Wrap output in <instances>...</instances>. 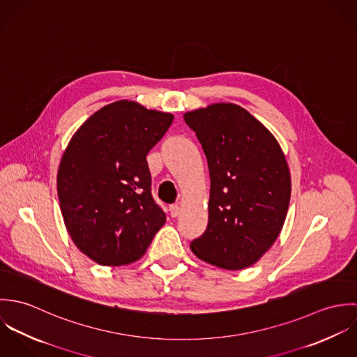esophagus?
<instances>
[{
    "mask_svg": "<svg viewBox=\"0 0 357 357\" xmlns=\"http://www.w3.org/2000/svg\"><path fill=\"white\" fill-rule=\"evenodd\" d=\"M169 210H170V215H172V217H177V215H180V211H181V208H180V206H178V204H172Z\"/></svg>",
    "mask_w": 357,
    "mask_h": 357,
    "instance_id": "obj_1",
    "label": "esophagus"
}]
</instances>
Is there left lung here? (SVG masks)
I'll return each mask as SVG.
<instances>
[{"label": "left lung", "mask_w": 357, "mask_h": 357, "mask_svg": "<svg viewBox=\"0 0 357 357\" xmlns=\"http://www.w3.org/2000/svg\"><path fill=\"white\" fill-rule=\"evenodd\" d=\"M210 173L208 222L192 253L236 271L255 264L278 239L290 204L291 178L275 136L245 108L215 102L184 114Z\"/></svg>", "instance_id": "1"}]
</instances>
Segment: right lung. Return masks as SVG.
<instances>
[{
    "instance_id": "obj_1",
    "label": "right lung",
    "mask_w": 357,
    "mask_h": 357,
    "mask_svg": "<svg viewBox=\"0 0 357 357\" xmlns=\"http://www.w3.org/2000/svg\"><path fill=\"white\" fill-rule=\"evenodd\" d=\"M173 115L119 100L89 116L71 137L57 172V195L75 246L105 266L146 253L166 222L151 195L147 153Z\"/></svg>"
}]
</instances>
